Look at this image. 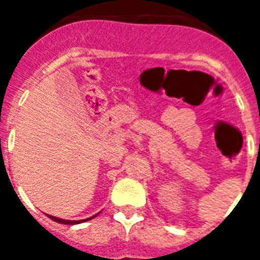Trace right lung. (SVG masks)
I'll return each instance as SVG.
<instances>
[{
	"label": "right lung",
	"mask_w": 260,
	"mask_h": 260,
	"mask_svg": "<svg viewBox=\"0 0 260 260\" xmlns=\"http://www.w3.org/2000/svg\"><path fill=\"white\" fill-rule=\"evenodd\" d=\"M97 214H94V216H91V217H89V218H85V220H63V218L54 217V216H50V214H47V216H48V217H50L51 220H54V221H56V222H60V224H67V225H74V224H81V222H83V221H89V220H91V218L95 217Z\"/></svg>",
	"instance_id": "1"
}]
</instances>
